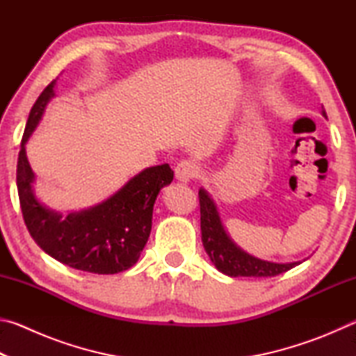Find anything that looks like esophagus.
I'll return each mask as SVG.
<instances>
[{
	"mask_svg": "<svg viewBox=\"0 0 356 356\" xmlns=\"http://www.w3.org/2000/svg\"><path fill=\"white\" fill-rule=\"evenodd\" d=\"M200 166H197L196 161L191 160H182L180 163L176 166V179L180 180V182H190V180L196 179L200 176Z\"/></svg>",
	"mask_w": 356,
	"mask_h": 356,
	"instance_id": "1",
	"label": "esophagus"
}]
</instances>
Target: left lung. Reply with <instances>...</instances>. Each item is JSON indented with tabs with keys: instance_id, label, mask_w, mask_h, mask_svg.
<instances>
[{
	"instance_id": "1",
	"label": "left lung",
	"mask_w": 356,
	"mask_h": 356,
	"mask_svg": "<svg viewBox=\"0 0 356 356\" xmlns=\"http://www.w3.org/2000/svg\"><path fill=\"white\" fill-rule=\"evenodd\" d=\"M322 114L327 118V113L322 110ZM200 209H201V234L204 250L221 273L227 276H256V278H267L276 276L293 268L300 262L292 264H275L261 261L250 256L248 252L240 250L238 246L227 237L225 227L221 226L218 212L213 201L210 200L207 191L201 188L200 193Z\"/></svg>"
}]
</instances>
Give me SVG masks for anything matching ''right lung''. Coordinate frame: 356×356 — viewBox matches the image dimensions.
I'll use <instances>...</instances> for the list:
<instances>
[{
    "label": "right lung",
    "mask_w": 356,
    "mask_h": 356,
    "mask_svg": "<svg viewBox=\"0 0 356 356\" xmlns=\"http://www.w3.org/2000/svg\"><path fill=\"white\" fill-rule=\"evenodd\" d=\"M56 80L42 91L29 113L17 163V190L29 234L48 256L81 272L114 275L140 259L152 227V210L159 191L172 182L170 165L152 166L130 179L116 195L89 210L63 215L45 209L31 190L34 174L25 144L39 124L55 92Z\"/></svg>",
    "instance_id": "obj_1"
}]
</instances>
